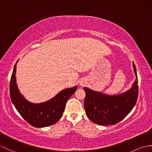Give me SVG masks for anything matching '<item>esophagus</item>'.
<instances>
[{
    "mask_svg": "<svg viewBox=\"0 0 152 152\" xmlns=\"http://www.w3.org/2000/svg\"><path fill=\"white\" fill-rule=\"evenodd\" d=\"M86 82H83V81L80 82V86H86Z\"/></svg>",
    "mask_w": 152,
    "mask_h": 152,
    "instance_id": "34e87169",
    "label": "esophagus"
}]
</instances>
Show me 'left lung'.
<instances>
[{"instance_id": "1", "label": "left lung", "mask_w": 152, "mask_h": 152, "mask_svg": "<svg viewBox=\"0 0 152 152\" xmlns=\"http://www.w3.org/2000/svg\"><path fill=\"white\" fill-rule=\"evenodd\" d=\"M133 66L137 77L134 63ZM138 83L137 78L130 89L116 95H108L83 88L86 92L84 108L86 115L93 123L100 125L118 124L129 114L136 104L138 95Z\"/></svg>"}]
</instances>
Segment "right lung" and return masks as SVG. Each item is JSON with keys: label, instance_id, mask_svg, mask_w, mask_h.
I'll return each mask as SVG.
<instances>
[{"label": "right lung", "instance_id": "right-lung-1", "mask_svg": "<svg viewBox=\"0 0 152 152\" xmlns=\"http://www.w3.org/2000/svg\"><path fill=\"white\" fill-rule=\"evenodd\" d=\"M17 63L10 83V93L13 104L21 117L34 127H45L55 124L62 117L68 99L78 87L64 89L46 102L32 103L25 99L18 89L15 78Z\"/></svg>", "mask_w": 152, "mask_h": 152}]
</instances>
